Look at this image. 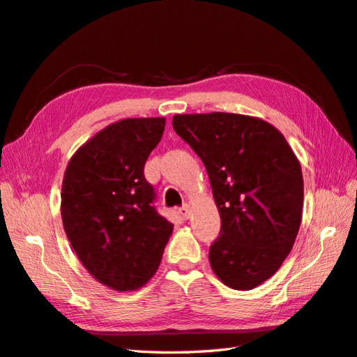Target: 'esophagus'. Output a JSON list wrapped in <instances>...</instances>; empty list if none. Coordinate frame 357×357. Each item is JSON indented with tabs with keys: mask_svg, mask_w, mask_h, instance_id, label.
<instances>
[{
	"mask_svg": "<svg viewBox=\"0 0 357 357\" xmlns=\"http://www.w3.org/2000/svg\"><path fill=\"white\" fill-rule=\"evenodd\" d=\"M178 213H180L183 219L188 220L190 218V207H189V205H183V207L178 210Z\"/></svg>",
	"mask_w": 357,
	"mask_h": 357,
	"instance_id": "obj_1",
	"label": "esophagus"
}]
</instances>
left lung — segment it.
<instances>
[{
	"mask_svg": "<svg viewBox=\"0 0 357 357\" xmlns=\"http://www.w3.org/2000/svg\"><path fill=\"white\" fill-rule=\"evenodd\" d=\"M172 128L208 172L222 228L210 247L220 282L250 290L273 277L296 240L304 204L301 164L283 134L259 117L176 114Z\"/></svg>",
	"mask_w": 357,
	"mask_h": 357,
	"instance_id": "1",
	"label": "left lung"
}]
</instances>
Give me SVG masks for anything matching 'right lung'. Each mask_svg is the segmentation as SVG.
Returning a JSON list of instances; mask_svg holds the SVG:
<instances>
[{"mask_svg": "<svg viewBox=\"0 0 357 357\" xmlns=\"http://www.w3.org/2000/svg\"><path fill=\"white\" fill-rule=\"evenodd\" d=\"M164 129L165 117L112 123L73 155L63 174V231L88 273L117 291L153 277L174 228L156 211L144 177Z\"/></svg>", "mask_w": 357, "mask_h": 357, "instance_id": "obj_1", "label": "right lung"}]
</instances>
